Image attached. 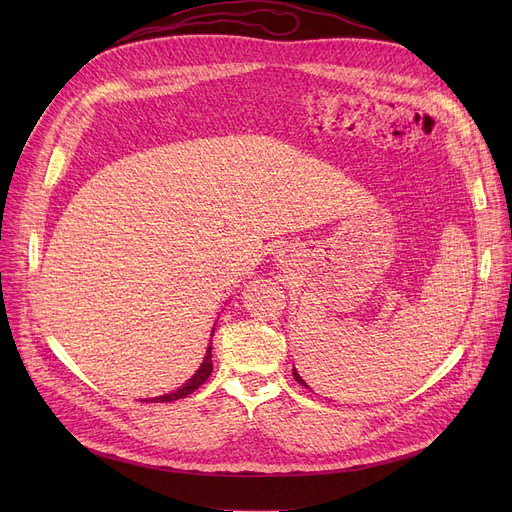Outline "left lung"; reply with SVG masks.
Wrapping results in <instances>:
<instances>
[{
  "mask_svg": "<svg viewBox=\"0 0 512 512\" xmlns=\"http://www.w3.org/2000/svg\"><path fill=\"white\" fill-rule=\"evenodd\" d=\"M292 375H294V380H297V382H299V384H301V386H305V388H309V386H307V384H305V380H303V378H301V375H299V373H297V369H294V367H292Z\"/></svg>",
  "mask_w": 512,
  "mask_h": 512,
  "instance_id": "1",
  "label": "left lung"
}]
</instances>
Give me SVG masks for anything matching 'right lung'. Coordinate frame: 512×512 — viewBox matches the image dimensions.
<instances>
[{"instance_id": "obj_1", "label": "right lung", "mask_w": 512, "mask_h": 512, "mask_svg": "<svg viewBox=\"0 0 512 512\" xmlns=\"http://www.w3.org/2000/svg\"><path fill=\"white\" fill-rule=\"evenodd\" d=\"M211 371H213V363H211V346H209V348H207V355H205V359H203L199 371L193 375V378L188 380L180 390H176V392H172V394H166V396H157L155 402H170V400H178V398L188 396V394L195 392V390L209 378ZM147 402H153V398L147 400Z\"/></svg>"}]
</instances>
